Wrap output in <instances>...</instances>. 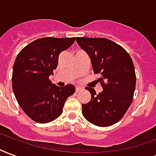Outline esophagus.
I'll return each mask as SVG.
<instances>
[{"label": "esophagus", "instance_id": "obj_1", "mask_svg": "<svg viewBox=\"0 0 156 156\" xmlns=\"http://www.w3.org/2000/svg\"><path fill=\"white\" fill-rule=\"evenodd\" d=\"M81 90H83V88H82L81 87H76V88H75L76 91H81Z\"/></svg>", "mask_w": 156, "mask_h": 156}]
</instances>
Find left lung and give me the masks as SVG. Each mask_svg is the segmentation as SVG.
Segmentation results:
<instances>
[{"label": "left lung", "instance_id": "8db88e82", "mask_svg": "<svg viewBox=\"0 0 156 156\" xmlns=\"http://www.w3.org/2000/svg\"><path fill=\"white\" fill-rule=\"evenodd\" d=\"M76 41L87 53L94 73H100L103 91L97 94L87 87L91 101L83 104V115L100 127H108L123 117L133 102L136 87L133 62L123 47L106 38L77 37Z\"/></svg>", "mask_w": 156, "mask_h": 156}]
</instances>
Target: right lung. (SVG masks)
<instances>
[{
    "instance_id": "obj_1",
    "label": "right lung",
    "mask_w": 156,
    "mask_h": 156,
    "mask_svg": "<svg viewBox=\"0 0 156 156\" xmlns=\"http://www.w3.org/2000/svg\"><path fill=\"white\" fill-rule=\"evenodd\" d=\"M75 37H42L26 46L15 59L12 88L18 103L37 123L55 120L63 112L65 101L73 95L72 84H52L49 77L58 65L59 54L73 45Z\"/></svg>"
}]
</instances>
